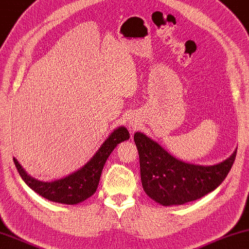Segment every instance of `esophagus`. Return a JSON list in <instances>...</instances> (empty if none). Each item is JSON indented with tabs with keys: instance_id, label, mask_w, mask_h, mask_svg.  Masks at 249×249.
<instances>
[{
	"instance_id": "esophagus-1",
	"label": "esophagus",
	"mask_w": 249,
	"mask_h": 249,
	"mask_svg": "<svg viewBox=\"0 0 249 249\" xmlns=\"http://www.w3.org/2000/svg\"><path fill=\"white\" fill-rule=\"evenodd\" d=\"M131 128H132V131H134V128H135V127H134V126L132 125V127H131Z\"/></svg>"
}]
</instances>
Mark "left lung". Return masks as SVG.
Returning a JSON list of instances; mask_svg holds the SVG:
<instances>
[{
    "mask_svg": "<svg viewBox=\"0 0 249 249\" xmlns=\"http://www.w3.org/2000/svg\"><path fill=\"white\" fill-rule=\"evenodd\" d=\"M143 190L164 206L181 205L214 191L225 180L236 159L237 150L214 166H197L174 158L158 143L136 132Z\"/></svg>",
    "mask_w": 249,
    "mask_h": 249,
    "instance_id": "left-lung-1",
    "label": "left lung"
}]
</instances>
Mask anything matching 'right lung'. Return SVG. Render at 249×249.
Listing matches in <instances>:
<instances>
[{
	"instance_id": "obj_1",
	"label": "right lung",
	"mask_w": 249,
	"mask_h": 249,
	"mask_svg": "<svg viewBox=\"0 0 249 249\" xmlns=\"http://www.w3.org/2000/svg\"><path fill=\"white\" fill-rule=\"evenodd\" d=\"M129 139V133L123 126L115 129L106 141L103 143L89 162H87L81 169L73 173L65 178L54 181H39L30 177L22 169L18 161L13 159L20 176L22 177L28 186L43 197L52 202L62 204H78L89 198L97 191L101 176V171L106 163L108 157L118 143Z\"/></svg>"
}]
</instances>
